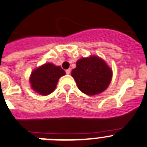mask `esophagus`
Here are the masks:
<instances>
[{"label": "esophagus", "mask_w": 147, "mask_h": 147, "mask_svg": "<svg viewBox=\"0 0 147 147\" xmlns=\"http://www.w3.org/2000/svg\"><path fill=\"white\" fill-rule=\"evenodd\" d=\"M70 69H66V71H65V72H66V74L67 75H69V74H70Z\"/></svg>", "instance_id": "obj_1"}]
</instances>
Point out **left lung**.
I'll list each match as a JSON object with an SVG mask.
<instances>
[{
    "mask_svg": "<svg viewBox=\"0 0 147 147\" xmlns=\"http://www.w3.org/2000/svg\"><path fill=\"white\" fill-rule=\"evenodd\" d=\"M71 75L80 90L86 95H94L107 89L113 72L103 59L90 56L78 59Z\"/></svg>",
    "mask_w": 147,
    "mask_h": 147,
    "instance_id": "obj_1",
    "label": "left lung"
}]
</instances>
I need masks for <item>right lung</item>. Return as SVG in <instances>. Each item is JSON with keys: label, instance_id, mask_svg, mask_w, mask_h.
<instances>
[{"label": "right lung", "instance_id": "add662e5", "mask_svg": "<svg viewBox=\"0 0 147 147\" xmlns=\"http://www.w3.org/2000/svg\"><path fill=\"white\" fill-rule=\"evenodd\" d=\"M59 66L46 63L32 71L29 78L31 88L42 95H47L55 90L59 78L65 75Z\"/></svg>", "mask_w": 147, "mask_h": 147}]
</instances>
